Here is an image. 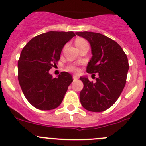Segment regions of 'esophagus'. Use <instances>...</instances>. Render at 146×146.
Returning <instances> with one entry per match:
<instances>
[{
  "label": "esophagus",
  "mask_w": 146,
  "mask_h": 146,
  "mask_svg": "<svg viewBox=\"0 0 146 146\" xmlns=\"http://www.w3.org/2000/svg\"><path fill=\"white\" fill-rule=\"evenodd\" d=\"M73 80H78V76H77L76 75H73Z\"/></svg>",
  "instance_id": "34e87169"
}]
</instances>
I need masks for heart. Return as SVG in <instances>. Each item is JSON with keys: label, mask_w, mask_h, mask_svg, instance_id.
<instances>
[{"label": "heart", "mask_w": 146, "mask_h": 146, "mask_svg": "<svg viewBox=\"0 0 146 146\" xmlns=\"http://www.w3.org/2000/svg\"><path fill=\"white\" fill-rule=\"evenodd\" d=\"M84 42H86L84 39H78L76 41V45L77 46L78 44H80L84 43ZM68 69L69 70H70V71H73V72H78L79 70L78 68L76 66H75V65H70V66L68 67Z\"/></svg>", "instance_id": "b5f03b06"}]
</instances>
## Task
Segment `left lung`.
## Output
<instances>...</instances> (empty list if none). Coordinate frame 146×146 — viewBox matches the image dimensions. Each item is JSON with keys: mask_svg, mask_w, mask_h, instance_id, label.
I'll return each mask as SVG.
<instances>
[{"mask_svg": "<svg viewBox=\"0 0 146 146\" xmlns=\"http://www.w3.org/2000/svg\"><path fill=\"white\" fill-rule=\"evenodd\" d=\"M76 34L87 39L91 46L92 56L87 73H98L95 82L90 81L87 77L80 78L84 85L80 92V102L90 111H105L115 103L126 85L129 68L127 56L115 41L102 34Z\"/></svg>", "mask_w": 146, "mask_h": 146, "instance_id": "obj_1", "label": "left lung"}]
</instances>
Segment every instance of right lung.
Segmentation results:
<instances>
[{
	"label": "right lung",
	"mask_w": 146,
	"mask_h": 146,
	"mask_svg": "<svg viewBox=\"0 0 146 146\" xmlns=\"http://www.w3.org/2000/svg\"><path fill=\"white\" fill-rule=\"evenodd\" d=\"M73 32H51L32 38L23 48L18 60V80L26 99L35 108L51 110L62 102L73 78L61 72L53 78L49 70L56 66L64 45Z\"/></svg>",
	"instance_id": "obj_1"
}]
</instances>
